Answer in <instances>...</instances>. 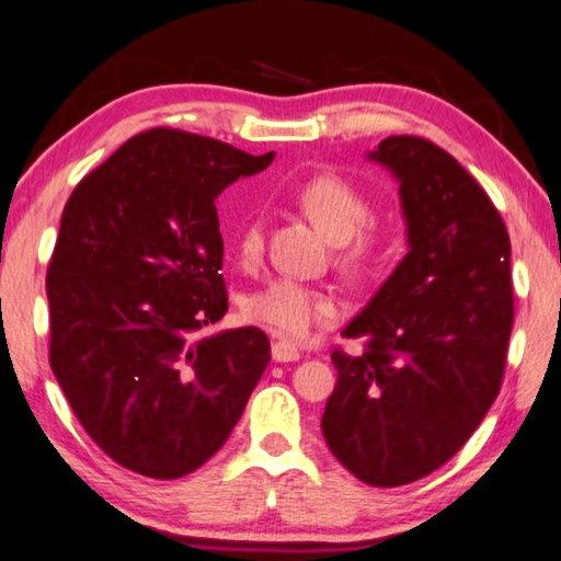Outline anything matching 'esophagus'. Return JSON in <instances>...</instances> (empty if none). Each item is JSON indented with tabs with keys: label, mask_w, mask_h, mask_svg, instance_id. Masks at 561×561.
Wrapping results in <instances>:
<instances>
[{
	"label": "esophagus",
	"mask_w": 561,
	"mask_h": 561,
	"mask_svg": "<svg viewBox=\"0 0 561 561\" xmlns=\"http://www.w3.org/2000/svg\"><path fill=\"white\" fill-rule=\"evenodd\" d=\"M301 356V351L297 344H291L287 339H279L272 344V358L279 360V364H287V360H297Z\"/></svg>",
	"instance_id": "1"
}]
</instances>
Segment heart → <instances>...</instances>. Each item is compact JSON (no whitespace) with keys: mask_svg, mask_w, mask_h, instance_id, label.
<instances>
[{"mask_svg":"<svg viewBox=\"0 0 561 561\" xmlns=\"http://www.w3.org/2000/svg\"><path fill=\"white\" fill-rule=\"evenodd\" d=\"M291 201L309 215L329 240L336 242V262L346 272H364L383 252V225L371 217V197L341 173H314L291 190ZM264 254V220L260 210L244 217L237 234V257L257 264ZM244 317L284 339H307L311 331L339 317V301L329 291L282 277L254 289L242 304Z\"/></svg>","mask_w":561,"mask_h":561,"instance_id":"b5f03b06","label":"heart"}]
</instances>
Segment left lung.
I'll use <instances>...</instances> for the list:
<instances>
[{
    "mask_svg": "<svg viewBox=\"0 0 561 561\" xmlns=\"http://www.w3.org/2000/svg\"><path fill=\"white\" fill-rule=\"evenodd\" d=\"M401 180L411 252L344 329L321 431L374 488L438 470L490 411L515 321L510 234L482 185L448 150L388 136L371 153Z\"/></svg>",
    "mask_w": 561,
    "mask_h": 561,
    "instance_id": "obj_1",
    "label": "left lung"
}]
</instances>
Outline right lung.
<instances>
[{"label":"right lung","instance_id":"1","mask_svg":"<svg viewBox=\"0 0 561 561\" xmlns=\"http://www.w3.org/2000/svg\"><path fill=\"white\" fill-rule=\"evenodd\" d=\"M272 158L150 128L64 207L46 270L49 364L83 431L123 468L156 480L201 468L270 364L262 329H201L227 311L215 197Z\"/></svg>","mask_w":561,"mask_h":561}]
</instances>
